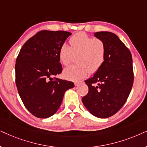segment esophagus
<instances>
[{
	"label": "esophagus",
	"mask_w": 147,
	"mask_h": 147,
	"mask_svg": "<svg viewBox=\"0 0 147 147\" xmlns=\"http://www.w3.org/2000/svg\"><path fill=\"white\" fill-rule=\"evenodd\" d=\"M82 83V82H76L74 83V84H75V86H78L80 84H81Z\"/></svg>",
	"instance_id": "esophagus-1"
}]
</instances>
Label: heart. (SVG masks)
I'll return each instance as SVG.
<instances>
[{"mask_svg":"<svg viewBox=\"0 0 147 147\" xmlns=\"http://www.w3.org/2000/svg\"><path fill=\"white\" fill-rule=\"evenodd\" d=\"M70 47L63 44L59 50V59L65 66L76 61V65L66 68L64 77L77 81L86 77L87 74L97 72L105 61L106 47L101 39L90 37L83 32L74 35L69 39Z\"/></svg>","mask_w":147,"mask_h":147,"instance_id":"obj_1","label":"heart"}]
</instances>
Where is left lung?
I'll use <instances>...</instances> for the list:
<instances>
[{"mask_svg": "<svg viewBox=\"0 0 147 147\" xmlns=\"http://www.w3.org/2000/svg\"><path fill=\"white\" fill-rule=\"evenodd\" d=\"M94 36L105 45V61L93 77L85 81L89 90L82 102L92 115L106 118L119 111L130 93L134 81L132 58L114 33L100 31Z\"/></svg>", "mask_w": 147, "mask_h": 147, "instance_id": "1", "label": "left lung"}]
</instances>
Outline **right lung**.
Masks as SVG:
<instances>
[{
    "label": "right lung",
    "instance_id": "right-lung-1",
    "mask_svg": "<svg viewBox=\"0 0 147 147\" xmlns=\"http://www.w3.org/2000/svg\"><path fill=\"white\" fill-rule=\"evenodd\" d=\"M71 33L41 31L28 39L17 57L15 82L26 108L33 116L49 118L59 109L72 82L55 77L62 71L59 50Z\"/></svg>",
    "mask_w": 147,
    "mask_h": 147
}]
</instances>
